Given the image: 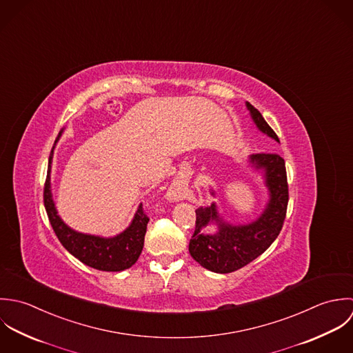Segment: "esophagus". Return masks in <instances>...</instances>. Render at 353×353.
<instances>
[{"instance_id": "1", "label": "esophagus", "mask_w": 353, "mask_h": 353, "mask_svg": "<svg viewBox=\"0 0 353 353\" xmlns=\"http://www.w3.org/2000/svg\"><path fill=\"white\" fill-rule=\"evenodd\" d=\"M184 190H185V187H184V184L181 181H174L172 188H170L169 195H170L172 199H179L184 194Z\"/></svg>"}]
</instances>
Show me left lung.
<instances>
[{
  "label": "left lung",
  "mask_w": 353,
  "mask_h": 353,
  "mask_svg": "<svg viewBox=\"0 0 353 353\" xmlns=\"http://www.w3.org/2000/svg\"><path fill=\"white\" fill-rule=\"evenodd\" d=\"M245 105L258 130L280 141L261 112L250 102ZM250 163L256 170L263 172L265 184L269 190L266 209L255 221L244 225L225 222L216 212L215 203L195 210V232L188 250L201 266L214 273L226 274L244 268L262 255L281 232L289 199L285 161L279 154L262 152L250 155ZM212 223L219 226V230L214 235L205 234L204 228Z\"/></svg>",
  "instance_id": "obj_1"
}]
</instances>
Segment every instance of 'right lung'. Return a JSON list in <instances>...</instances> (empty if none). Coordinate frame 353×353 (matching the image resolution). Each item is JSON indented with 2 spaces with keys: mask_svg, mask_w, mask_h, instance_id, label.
Listing matches in <instances>:
<instances>
[{
  "mask_svg": "<svg viewBox=\"0 0 353 353\" xmlns=\"http://www.w3.org/2000/svg\"><path fill=\"white\" fill-rule=\"evenodd\" d=\"M64 130L60 131L50 151L48 177L43 190V202L50 225L64 248L84 265L102 272H123L130 269L139 258L144 244L148 216L139 206L131 225L114 237L85 234L71 229L57 214L50 190V169L53 151Z\"/></svg>",
  "mask_w": 353,
  "mask_h": 353,
  "instance_id": "obj_1",
  "label": "right lung"
}]
</instances>
